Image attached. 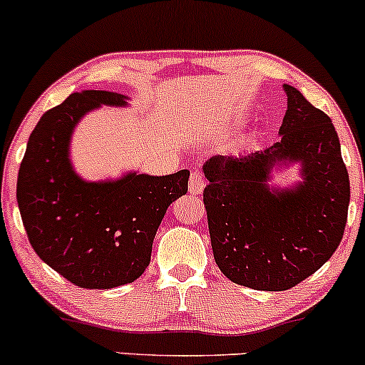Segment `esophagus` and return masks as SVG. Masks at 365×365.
<instances>
[{"mask_svg":"<svg viewBox=\"0 0 365 365\" xmlns=\"http://www.w3.org/2000/svg\"><path fill=\"white\" fill-rule=\"evenodd\" d=\"M203 187H205L203 175L200 174V172H191L190 182H187V190H190V193L200 195L203 191Z\"/></svg>","mask_w":365,"mask_h":365,"instance_id":"obj_1","label":"esophagus"}]
</instances>
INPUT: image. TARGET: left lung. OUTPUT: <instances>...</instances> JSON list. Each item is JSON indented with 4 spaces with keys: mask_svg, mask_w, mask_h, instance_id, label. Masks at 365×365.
<instances>
[{
    "mask_svg": "<svg viewBox=\"0 0 365 365\" xmlns=\"http://www.w3.org/2000/svg\"><path fill=\"white\" fill-rule=\"evenodd\" d=\"M281 141L264 151L224 157L203 165V191L215 264L232 282L284 292L321 269L345 231L350 179L333 122L293 86ZM298 161L302 182L268 186L272 169Z\"/></svg>",
    "mask_w": 365,
    "mask_h": 365,
    "instance_id": "left-lung-1",
    "label": "left lung"
}]
</instances>
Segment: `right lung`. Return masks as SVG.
Returning <instances> with one entry per match:
<instances>
[{"instance_id": "obj_1", "label": "right lung", "mask_w": 365, "mask_h": 365, "mask_svg": "<svg viewBox=\"0 0 365 365\" xmlns=\"http://www.w3.org/2000/svg\"><path fill=\"white\" fill-rule=\"evenodd\" d=\"M101 105L125 106L110 91L73 93L48 110L29 138L17 202L31 247L76 286L110 289L136 281L169 205L186 195L190 170L170 175L128 172L117 181H84L71 162L77 122Z\"/></svg>"}]
</instances>
